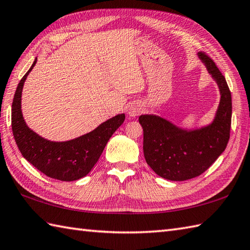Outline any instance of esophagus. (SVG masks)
<instances>
[{
	"instance_id": "obj_1",
	"label": "esophagus",
	"mask_w": 250,
	"mask_h": 250,
	"mask_svg": "<svg viewBox=\"0 0 250 250\" xmlns=\"http://www.w3.org/2000/svg\"><path fill=\"white\" fill-rule=\"evenodd\" d=\"M141 113H142V108H141V106L137 104H132L128 110V114L130 117H132V118H133V117L139 116Z\"/></svg>"
}]
</instances>
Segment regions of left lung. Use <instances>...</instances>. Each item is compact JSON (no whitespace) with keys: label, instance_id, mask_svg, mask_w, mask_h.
<instances>
[{"label":"left lung","instance_id":"1","mask_svg":"<svg viewBox=\"0 0 250 250\" xmlns=\"http://www.w3.org/2000/svg\"><path fill=\"white\" fill-rule=\"evenodd\" d=\"M198 57L218 84L220 102L215 118L200 129L185 130L157 115H141L146 162L160 177L182 182L204 173L225 151L230 139L232 99L225 76L204 52Z\"/></svg>","mask_w":250,"mask_h":250}]
</instances>
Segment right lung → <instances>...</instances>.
I'll list each match as a JSON object with an SVG mask.
<instances>
[{
	"label": "right lung",
	"instance_id": "right-lung-1",
	"mask_svg": "<svg viewBox=\"0 0 250 250\" xmlns=\"http://www.w3.org/2000/svg\"><path fill=\"white\" fill-rule=\"evenodd\" d=\"M21 78L12 105V129L23 158L39 171L50 178L73 182L91 171L114 132L124 124L125 115L119 114L101 124L97 129L66 142H51L32 131L21 111V94L26 76L36 64Z\"/></svg>",
	"mask_w": 250,
	"mask_h": 250
}]
</instances>
